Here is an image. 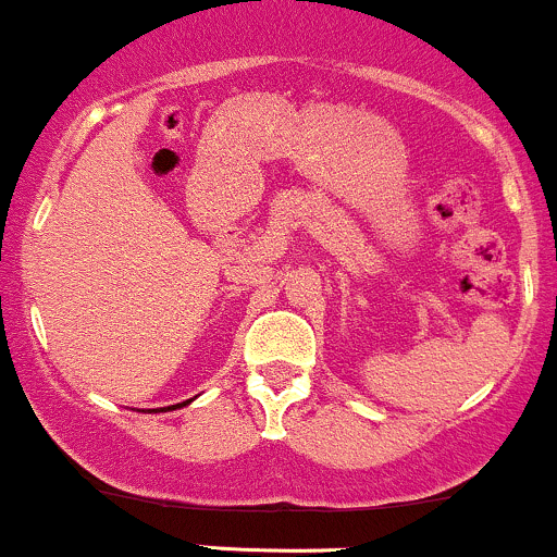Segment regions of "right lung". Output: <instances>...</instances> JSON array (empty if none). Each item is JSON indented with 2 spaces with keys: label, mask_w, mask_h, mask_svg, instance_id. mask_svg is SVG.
I'll use <instances>...</instances> for the list:
<instances>
[{
  "label": "right lung",
  "mask_w": 557,
  "mask_h": 557,
  "mask_svg": "<svg viewBox=\"0 0 557 557\" xmlns=\"http://www.w3.org/2000/svg\"><path fill=\"white\" fill-rule=\"evenodd\" d=\"M191 403V399H186V403H178V405H171V408H168V410H176V408H184V405H189ZM162 410V408H160ZM152 413H154V410H152Z\"/></svg>",
  "instance_id": "add662e5"
}]
</instances>
